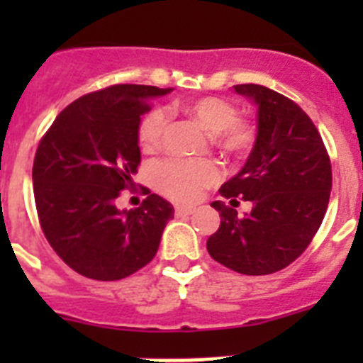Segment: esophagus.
<instances>
[{
  "mask_svg": "<svg viewBox=\"0 0 363 363\" xmlns=\"http://www.w3.org/2000/svg\"><path fill=\"white\" fill-rule=\"evenodd\" d=\"M192 213H194V209H192V207H176L174 209V214L178 218L189 216V214H192Z\"/></svg>",
  "mask_w": 363,
  "mask_h": 363,
  "instance_id": "34e87169",
  "label": "esophagus"
}]
</instances>
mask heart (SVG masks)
<instances>
[{"label":"heart","mask_w":363,"mask_h":363,"mask_svg":"<svg viewBox=\"0 0 363 363\" xmlns=\"http://www.w3.org/2000/svg\"><path fill=\"white\" fill-rule=\"evenodd\" d=\"M182 111L214 133V142L225 152L243 154L255 142L251 123L236 118L238 111L227 99L205 96L182 104ZM165 125L163 108H154L143 118L138 129V142L143 150L158 149ZM220 174V167L213 160H165L154 167V184L165 196L185 203L194 201L205 187L216 184Z\"/></svg>","instance_id":"obj_1"}]
</instances>
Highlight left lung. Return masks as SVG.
<instances>
[{
  "instance_id": "obj_1",
  "label": "left lung",
  "mask_w": 363,
  "mask_h": 363,
  "mask_svg": "<svg viewBox=\"0 0 363 363\" xmlns=\"http://www.w3.org/2000/svg\"><path fill=\"white\" fill-rule=\"evenodd\" d=\"M256 105V142L238 174L221 185L229 200L213 201L220 227L207 240L218 264L240 274L281 271L306 251L322 225L331 196L333 172L322 136L293 99L264 85H234ZM238 199L251 201L240 217Z\"/></svg>"
}]
</instances>
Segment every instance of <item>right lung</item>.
I'll use <instances>...</instances> for the list:
<instances>
[{
  "label": "right lung",
  "instance_id": "obj_1",
  "mask_svg": "<svg viewBox=\"0 0 363 363\" xmlns=\"http://www.w3.org/2000/svg\"><path fill=\"white\" fill-rule=\"evenodd\" d=\"M172 89L112 85L63 108L41 138L32 167L38 218L56 255L82 277L114 281L156 256L174 209L149 194L116 207L142 162L138 129L149 101Z\"/></svg>",
  "mask_w": 363,
  "mask_h": 363
}]
</instances>
